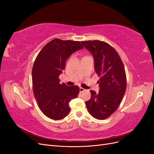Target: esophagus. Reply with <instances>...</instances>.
<instances>
[{
  "label": "esophagus",
  "mask_w": 154,
  "mask_h": 154,
  "mask_svg": "<svg viewBox=\"0 0 154 154\" xmlns=\"http://www.w3.org/2000/svg\"><path fill=\"white\" fill-rule=\"evenodd\" d=\"M84 91H85V88H82V87H80V92H83Z\"/></svg>",
  "instance_id": "esophagus-1"
}]
</instances>
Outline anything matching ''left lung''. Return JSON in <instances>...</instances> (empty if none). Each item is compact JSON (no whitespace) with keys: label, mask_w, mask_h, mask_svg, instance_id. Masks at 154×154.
I'll return each instance as SVG.
<instances>
[{"label":"left lung","mask_w":154,"mask_h":154,"mask_svg":"<svg viewBox=\"0 0 154 154\" xmlns=\"http://www.w3.org/2000/svg\"><path fill=\"white\" fill-rule=\"evenodd\" d=\"M92 54L94 70L100 77V91H90L91 98L85 101L90 114L97 119H105L120 105L127 87V78L119 55L111 45L100 40L82 41Z\"/></svg>","instance_id":"obj_1"}]
</instances>
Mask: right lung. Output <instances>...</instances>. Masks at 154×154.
I'll list each match as a JSON object with an SVG mask.
<instances>
[{"label": "right lung", "instance_id": "add662e5", "mask_svg": "<svg viewBox=\"0 0 154 154\" xmlns=\"http://www.w3.org/2000/svg\"><path fill=\"white\" fill-rule=\"evenodd\" d=\"M83 48L79 41L55 38L44 46L35 59L32 69L33 94L40 109L50 119L66 117L71 109L69 101L78 97L79 87L60 84L59 76L67 58Z\"/></svg>", "mask_w": 154, "mask_h": 154}]
</instances>
